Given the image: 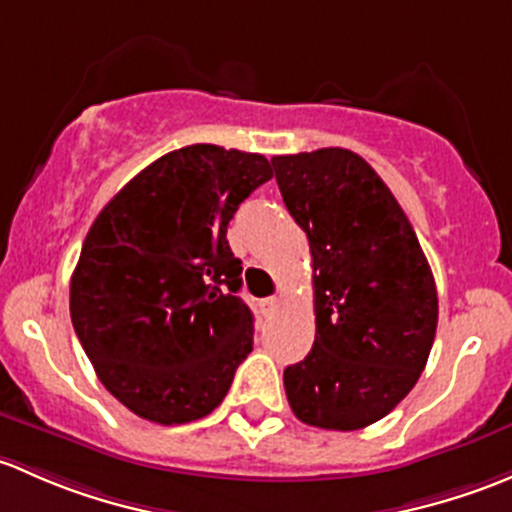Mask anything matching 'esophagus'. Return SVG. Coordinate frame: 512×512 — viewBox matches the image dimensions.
<instances>
[{
	"mask_svg": "<svg viewBox=\"0 0 512 512\" xmlns=\"http://www.w3.org/2000/svg\"><path fill=\"white\" fill-rule=\"evenodd\" d=\"M278 308H281V300H278V298H263L261 300V313L263 315H273Z\"/></svg>",
	"mask_w": 512,
	"mask_h": 512,
	"instance_id": "1",
	"label": "esophagus"
}]
</instances>
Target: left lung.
<instances>
[{"label":"left lung","instance_id":"obj_1","mask_svg":"<svg viewBox=\"0 0 512 512\" xmlns=\"http://www.w3.org/2000/svg\"><path fill=\"white\" fill-rule=\"evenodd\" d=\"M271 162L313 256L315 342L283 372L288 404L318 429H365L412 392L429 360L439 320L429 261L357 152L323 147Z\"/></svg>","mask_w":512,"mask_h":512}]
</instances>
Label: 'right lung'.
Here are the masks:
<instances>
[{
    "label": "right lung",
    "instance_id": "right-lung-1",
    "mask_svg": "<svg viewBox=\"0 0 512 512\" xmlns=\"http://www.w3.org/2000/svg\"><path fill=\"white\" fill-rule=\"evenodd\" d=\"M273 177L256 152L187 145L147 165L93 221L71 276V320L98 379L155 424L219 407L254 347L226 229Z\"/></svg>",
    "mask_w": 512,
    "mask_h": 512
}]
</instances>
